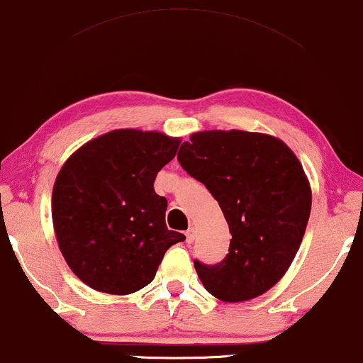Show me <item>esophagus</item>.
Returning a JSON list of instances; mask_svg holds the SVG:
<instances>
[{"label": "esophagus", "mask_w": 363, "mask_h": 363, "mask_svg": "<svg viewBox=\"0 0 363 363\" xmlns=\"http://www.w3.org/2000/svg\"><path fill=\"white\" fill-rule=\"evenodd\" d=\"M194 240H196V233H194V228H189L186 231V241H187V245H191V242H194Z\"/></svg>", "instance_id": "34e87169"}]
</instances>
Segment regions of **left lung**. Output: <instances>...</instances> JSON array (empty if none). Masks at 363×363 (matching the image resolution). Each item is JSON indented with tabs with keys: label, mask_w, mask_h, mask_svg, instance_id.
<instances>
[{
	"label": "left lung",
	"mask_w": 363,
	"mask_h": 363,
	"mask_svg": "<svg viewBox=\"0 0 363 363\" xmlns=\"http://www.w3.org/2000/svg\"><path fill=\"white\" fill-rule=\"evenodd\" d=\"M177 160L218 201L231 233L221 263L194 259L204 288L229 303L263 295L290 268L308 224L300 160L277 137L245 130L196 132Z\"/></svg>",
	"instance_id": "obj_1"
}]
</instances>
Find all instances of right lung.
Segmentation results:
<instances>
[{"instance_id":"obj_1","label":"right lung","mask_w":363,"mask_h":363,"mask_svg":"<svg viewBox=\"0 0 363 363\" xmlns=\"http://www.w3.org/2000/svg\"><path fill=\"white\" fill-rule=\"evenodd\" d=\"M181 139L121 128L73 152L53 186L52 216L67 264L85 284L110 295L147 286L166 251L186 240L166 226L157 172Z\"/></svg>"}]
</instances>
